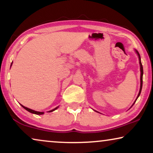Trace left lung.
<instances>
[{
  "instance_id": "left-lung-1",
  "label": "left lung",
  "mask_w": 153,
  "mask_h": 153,
  "mask_svg": "<svg viewBox=\"0 0 153 153\" xmlns=\"http://www.w3.org/2000/svg\"><path fill=\"white\" fill-rule=\"evenodd\" d=\"M136 52H137V53L138 54V56H139V64H140V70H141V86H140V91H139V95H138V97L137 98L139 97V96L140 95V94H141V89H142V84H143V66H142V64H141V56H140V54L139 52H138L137 50H136ZM137 100H136V101H137ZM135 101V102H136ZM135 103V102H134ZM133 104V105H134ZM132 105V106H133Z\"/></svg>"
}]
</instances>
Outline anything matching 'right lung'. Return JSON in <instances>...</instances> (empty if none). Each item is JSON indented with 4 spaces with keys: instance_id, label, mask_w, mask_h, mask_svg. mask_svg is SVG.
Instances as JSON below:
<instances>
[{
    "instance_id": "1",
    "label": "right lung",
    "mask_w": 153,
    "mask_h": 153,
    "mask_svg": "<svg viewBox=\"0 0 153 153\" xmlns=\"http://www.w3.org/2000/svg\"><path fill=\"white\" fill-rule=\"evenodd\" d=\"M22 107H24L25 109L26 110H27L28 111H29V112H30V113H32V114H37V115H42V114H44V112H39V111H34V110H32V109H30V108H27V107H26V106H23V105H22ZM58 107H56V108H54V109H52L51 111H49V112H51V111H53L54 110H56V108H57Z\"/></svg>"
}]
</instances>
